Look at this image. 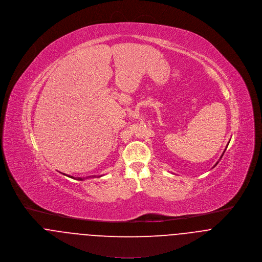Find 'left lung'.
Returning <instances> with one entry per match:
<instances>
[{"label":"left lung","instance_id":"8db88e82","mask_svg":"<svg viewBox=\"0 0 262 262\" xmlns=\"http://www.w3.org/2000/svg\"><path fill=\"white\" fill-rule=\"evenodd\" d=\"M225 151H226V150H225ZM225 151H224V153H225ZM224 153H223V154H222V156H221V159H222V157H223V155H224ZM216 164H217V163H216ZM216 164H215V165H214V166H216ZM214 166H213V167H214Z\"/></svg>","mask_w":262,"mask_h":262}]
</instances>
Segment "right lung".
<instances>
[{
  "mask_svg": "<svg viewBox=\"0 0 262 262\" xmlns=\"http://www.w3.org/2000/svg\"><path fill=\"white\" fill-rule=\"evenodd\" d=\"M69 177H71V178H74V179H76V180H84L85 178H81V177H77V178H75V177H73V176H69ZM89 177H91V176H89ZM88 177V178H89ZM92 177H95V176H92Z\"/></svg>",
  "mask_w": 262,
  "mask_h": 262,
  "instance_id": "right-lung-1",
  "label": "right lung"
}]
</instances>
